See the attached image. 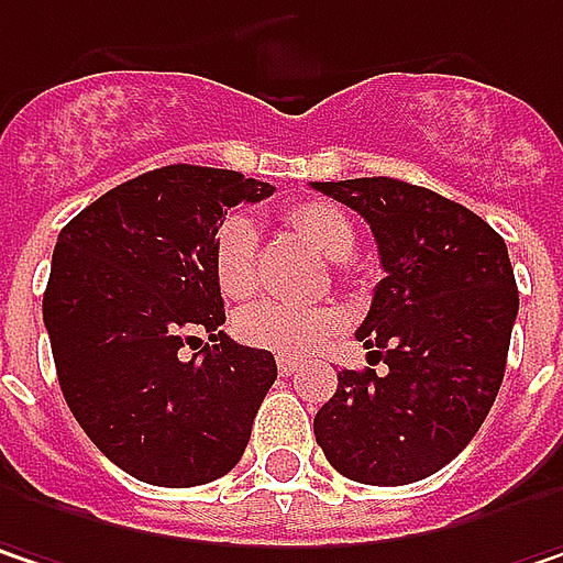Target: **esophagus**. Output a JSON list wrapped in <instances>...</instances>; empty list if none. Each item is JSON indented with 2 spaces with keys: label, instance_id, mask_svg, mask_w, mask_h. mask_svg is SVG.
Masks as SVG:
<instances>
[{
  "label": "esophagus",
  "instance_id": "esophagus-1",
  "mask_svg": "<svg viewBox=\"0 0 563 563\" xmlns=\"http://www.w3.org/2000/svg\"><path fill=\"white\" fill-rule=\"evenodd\" d=\"M277 371H280L283 377H289V374H296L299 371V361L296 357H277Z\"/></svg>",
  "mask_w": 563,
  "mask_h": 563
}]
</instances>
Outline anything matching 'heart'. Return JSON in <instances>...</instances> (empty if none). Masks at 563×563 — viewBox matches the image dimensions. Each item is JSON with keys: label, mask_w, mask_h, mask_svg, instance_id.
I'll return each instance as SVG.
<instances>
[{"label": "heart", "mask_w": 563, "mask_h": 563, "mask_svg": "<svg viewBox=\"0 0 563 563\" xmlns=\"http://www.w3.org/2000/svg\"><path fill=\"white\" fill-rule=\"evenodd\" d=\"M286 225L296 231L309 247H316L329 261H344L354 251L357 231L351 219L322 199L296 202L283 212ZM212 271L222 292L231 299H244L257 286V229L247 216H229L212 244ZM341 325V312L334 306H296L264 299L241 312V338L277 351V354H309Z\"/></svg>", "instance_id": "obj_1"}]
</instances>
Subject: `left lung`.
Masks as SVG:
<instances>
[{
    "label": "left lung",
    "mask_w": 563,
    "mask_h": 563,
    "mask_svg": "<svg viewBox=\"0 0 563 563\" xmlns=\"http://www.w3.org/2000/svg\"><path fill=\"white\" fill-rule=\"evenodd\" d=\"M316 189L367 219L386 274L357 329L371 367L338 374L316 441L347 481L416 484L471 444L503 384L519 316L506 241L471 209L402 179Z\"/></svg>",
    "instance_id": "left-lung-1"
}]
</instances>
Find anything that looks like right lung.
<instances>
[{
	"label": "right lung",
	"mask_w": 563,
	"mask_h": 563,
	"mask_svg": "<svg viewBox=\"0 0 563 563\" xmlns=\"http://www.w3.org/2000/svg\"><path fill=\"white\" fill-rule=\"evenodd\" d=\"M271 192L234 170L170 164L109 189L57 234L44 289L57 380L89 441L144 484L225 477L277 380L271 351L222 332L212 271L225 212ZM186 343L203 351L183 358Z\"/></svg>",
	"instance_id": "1"
}]
</instances>
